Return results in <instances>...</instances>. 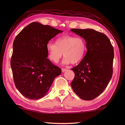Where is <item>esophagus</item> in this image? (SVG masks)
I'll list each match as a JSON object with an SVG mask.
<instances>
[{"instance_id":"1","label":"esophagus","mask_w":125,"mask_h":125,"mask_svg":"<svg viewBox=\"0 0 125 125\" xmlns=\"http://www.w3.org/2000/svg\"><path fill=\"white\" fill-rule=\"evenodd\" d=\"M68 69H66V68H62V72H65L66 71H67Z\"/></svg>"}]
</instances>
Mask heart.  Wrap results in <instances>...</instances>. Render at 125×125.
Wrapping results in <instances>:
<instances>
[{
    "instance_id": "obj_1",
    "label": "heart",
    "mask_w": 125,
    "mask_h": 125,
    "mask_svg": "<svg viewBox=\"0 0 125 125\" xmlns=\"http://www.w3.org/2000/svg\"><path fill=\"white\" fill-rule=\"evenodd\" d=\"M46 51L48 58L53 62L57 63L63 54L64 58L63 64H77L85 57L87 51V44L82 37L64 35L57 39L55 43H48Z\"/></svg>"
}]
</instances>
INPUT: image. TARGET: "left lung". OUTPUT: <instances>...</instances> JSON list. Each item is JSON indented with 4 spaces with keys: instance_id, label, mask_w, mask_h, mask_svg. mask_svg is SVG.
<instances>
[{
    "instance_id": "left-lung-1",
    "label": "left lung",
    "mask_w": 125,
    "mask_h": 125,
    "mask_svg": "<svg viewBox=\"0 0 125 125\" xmlns=\"http://www.w3.org/2000/svg\"><path fill=\"white\" fill-rule=\"evenodd\" d=\"M71 31L83 37L87 44L84 58L71 69L75 77L71 85L80 98L92 100L103 92L113 75L114 48L106 36L94 30Z\"/></svg>"
}]
</instances>
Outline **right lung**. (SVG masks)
<instances>
[{"label":"right lung","mask_w":125,"mask_h":125,"mask_svg":"<svg viewBox=\"0 0 125 125\" xmlns=\"http://www.w3.org/2000/svg\"><path fill=\"white\" fill-rule=\"evenodd\" d=\"M63 31L33 22L16 36L11 65L15 85L23 96L37 100L46 95L62 71L48 60L46 45Z\"/></svg>","instance_id":"obj_1"}]
</instances>
